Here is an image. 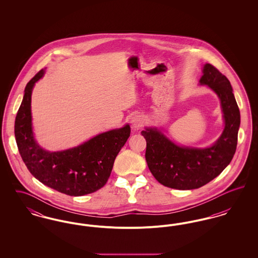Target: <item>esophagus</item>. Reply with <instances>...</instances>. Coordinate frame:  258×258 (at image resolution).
<instances>
[{"instance_id": "34e87169", "label": "esophagus", "mask_w": 258, "mask_h": 258, "mask_svg": "<svg viewBox=\"0 0 258 258\" xmlns=\"http://www.w3.org/2000/svg\"><path fill=\"white\" fill-rule=\"evenodd\" d=\"M143 124H144V119L142 118V116H140V115H135V116L133 117V119H132V126H133L134 128L138 130V128L142 127Z\"/></svg>"}]
</instances>
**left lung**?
Listing matches in <instances>:
<instances>
[{"mask_svg": "<svg viewBox=\"0 0 258 258\" xmlns=\"http://www.w3.org/2000/svg\"><path fill=\"white\" fill-rule=\"evenodd\" d=\"M200 84L208 85L221 98L225 126L214 146L180 147L157 128L141 132L147 142L148 167L157 181L167 187L184 190L208 184L230 163L236 152L240 111L229 80L213 64L206 63Z\"/></svg>", "mask_w": 258, "mask_h": 258, "instance_id": "obj_1", "label": "left lung"}]
</instances>
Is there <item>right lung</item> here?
<instances>
[{"label":"right lung","mask_w":258,"mask_h":258,"mask_svg":"<svg viewBox=\"0 0 258 258\" xmlns=\"http://www.w3.org/2000/svg\"><path fill=\"white\" fill-rule=\"evenodd\" d=\"M41 70L26 85L17 111L14 135L19 154L31 174L39 182L71 197L97 191L106 184L114 160L131 134L128 124L98 135L78 147L50 153L37 145L32 132L31 95Z\"/></svg>","instance_id":"obj_1"}]
</instances>
